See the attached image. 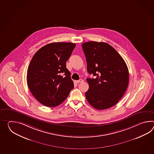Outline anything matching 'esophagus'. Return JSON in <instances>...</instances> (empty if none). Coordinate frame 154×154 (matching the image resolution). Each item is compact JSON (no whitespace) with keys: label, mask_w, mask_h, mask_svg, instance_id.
<instances>
[{"label":"esophagus","mask_w":154,"mask_h":154,"mask_svg":"<svg viewBox=\"0 0 154 154\" xmlns=\"http://www.w3.org/2000/svg\"><path fill=\"white\" fill-rule=\"evenodd\" d=\"M82 82H83V80L82 79H80L78 81H77V83H82Z\"/></svg>","instance_id":"1"}]
</instances>
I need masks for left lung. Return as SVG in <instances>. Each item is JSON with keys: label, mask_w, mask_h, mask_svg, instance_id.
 <instances>
[{"label": "left lung", "mask_w": 154, "mask_h": 154, "mask_svg": "<svg viewBox=\"0 0 154 154\" xmlns=\"http://www.w3.org/2000/svg\"><path fill=\"white\" fill-rule=\"evenodd\" d=\"M87 63V71L96 76L87 79L89 89L87 101L97 109L116 105L125 92L129 71L125 62L114 48L103 42L89 41L82 44Z\"/></svg>", "instance_id": "8db88e82"}]
</instances>
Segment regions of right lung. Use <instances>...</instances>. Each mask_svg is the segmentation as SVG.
Here are the masks:
<instances>
[{"label":"right lung","mask_w":154,"mask_h":154,"mask_svg":"<svg viewBox=\"0 0 154 154\" xmlns=\"http://www.w3.org/2000/svg\"><path fill=\"white\" fill-rule=\"evenodd\" d=\"M75 46L70 42L48 44L32 58L27 69V85L35 98L45 106H58L74 88L66 63Z\"/></svg>","instance_id":"right-lung-1"}]
</instances>
